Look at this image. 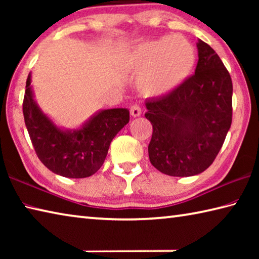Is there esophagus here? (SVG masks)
Instances as JSON below:
<instances>
[{
  "label": "esophagus",
  "mask_w": 259,
  "mask_h": 259,
  "mask_svg": "<svg viewBox=\"0 0 259 259\" xmlns=\"http://www.w3.org/2000/svg\"><path fill=\"white\" fill-rule=\"evenodd\" d=\"M130 114L135 117L139 116L140 114H142V107H140L139 105H137V104L133 105V106H131V108H130Z\"/></svg>",
  "instance_id": "esophagus-1"
}]
</instances>
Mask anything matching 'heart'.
I'll use <instances>...</instances> for the list:
<instances>
[{
    "mask_svg": "<svg viewBox=\"0 0 259 259\" xmlns=\"http://www.w3.org/2000/svg\"><path fill=\"white\" fill-rule=\"evenodd\" d=\"M126 65L143 73L140 88L146 95H164L191 75L195 65V50L181 35H166L134 48Z\"/></svg>",
    "mask_w": 259,
    "mask_h": 259,
    "instance_id": "obj_1",
    "label": "heart"
}]
</instances>
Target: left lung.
Returning <instances> with one entry per match:
<instances>
[{"mask_svg":"<svg viewBox=\"0 0 259 259\" xmlns=\"http://www.w3.org/2000/svg\"><path fill=\"white\" fill-rule=\"evenodd\" d=\"M198 52L195 74L166 95L146 100L145 117L153 126L148 156L159 171L169 176L203 172L231 128L230 73L205 42L199 40Z\"/></svg>","mask_w":259,"mask_h":259,"instance_id":"1","label":"left lung"}]
</instances>
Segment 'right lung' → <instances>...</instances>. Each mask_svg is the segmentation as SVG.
Wrapping results in <instances>:
<instances>
[{"label":"right lung","mask_w":259,"mask_h":259,"mask_svg":"<svg viewBox=\"0 0 259 259\" xmlns=\"http://www.w3.org/2000/svg\"><path fill=\"white\" fill-rule=\"evenodd\" d=\"M29 85L30 74L26 81L23 113L40 161L52 172L67 178H85L97 172L106 159L109 144L129 122L128 109H104L82 128L64 131L37 107Z\"/></svg>","instance_id":"right-lung-1"}]
</instances>
